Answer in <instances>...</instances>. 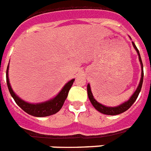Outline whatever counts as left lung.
Here are the masks:
<instances>
[{"label": "left lung", "mask_w": 151, "mask_h": 151, "mask_svg": "<svg viewBox=\"0 0 151 151\" xmlns=\"http://www.w3.org/2000/svg\"><path fill=\"white\" fill-rule=\"evenodd\" d=\"M130 38V37H129ZM131 39V38H130ZM132 44H133L134 49L136 50L137 53L138 55V59H139L140 65H141V69H142V74H141V79H140L139 84L137 87L136 91H134L132 96L130 97L129 99H128L127 101H125L123 104L118 105L116 107H108V106H105V105H103L100 103H99L93 96V94L91 92V86L88 83L87 85V94H88V97L91 103V104L94 106V108L99 111V112H101L103 114H105V115H110V116H115V115H118V114H120L124 112V111H127L129 108L133 104V103L136 101L137 96L139 95L140 91H141V89H142V82H143V76H144V73H143V65L142 61V59H141V56H140V53L138 49L137 48L136 45L134 44L133 42H132Z\"/></svg>", "instance_id": "left-lung-1"}]
</instances>
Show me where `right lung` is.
Segmentation results:
<instances>
[{"label": "right lung", "mask_w": 151, "mask_h": 151, "mask_svg": "<svg viewBox=\"0 0 151 151\" xmlns=\"http://www.w3.org/2000/svg\"><path fill=\"white\" fill-rule=\"evenodd\" d=\"M9 65L7 67V70H6V82H7L9 91V93L13 99L16 102V104L23 111L33 116L44 117L56 114L60 110V108H62L63 104L68 96L69 90L74 82V79H72L69 82H67L65 85L63 86V88L60 90V91L54 98L51 99L47 101L42 102V103L31 104V103H28V102H26L23 99H22L13 91L11 85L9 83Z\"/></svg>", "instance_id": "right-lung-1"}]
</instances>
